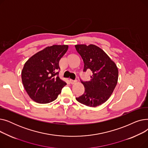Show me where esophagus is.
I'll use <instances>...</instances> for the list:
<instances>
[{
	"label": "esophagus",
	"instance_id": "obj_1",
	"mask_svg": "<svg viewBox=\"0 0 148 148\" xmlns=\"http://www.w3.org/2000/svg\"><path fill=\"white\" fill-rule=\"evenodd\" d=\"M69 82L71 83V84H74L76 82V81H74V80H72V79H69Z\"/></svg>",
	"mask_w": 148,
	"mask_h": 148
}]
</instances>
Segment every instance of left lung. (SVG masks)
Here are the masks:
<instances>
[{
	"label": "left lung",
	"instance_id": "left-lung-1",
	"mask_svg": "<svg viewBox=\"0 0 148 148\" xmlns=\"http://www.w3.org/2000/svg\"><path fill=\"white\" fill-rule=\"evenodd\" d=\"M75 47L83 60V71L90 69L92 73L90 81L81 82L84 86V92L76 99L88 107L101 105L110 98L117 84L118 67L110 57L95 45L77 44Z\"/></svg>",
	"mask_w": 148,
	"mask_h": 148
}]
</instances>
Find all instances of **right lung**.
<instances>
[{
  "mask_svg": "<svg viewBox=\"0 0 148 148\" xmlns=\"http://www.w3.org/2000/svg\"><path fill=\"white\" fill-rule=\"evenodd\" d=\"M68 45L47 47L30 57L21 71V80L29 97L35 102L47 104L55 100L66 83L58 76L59 62Z\"/></svg>",
  "mask_w": 148,
  "mask_h": 148,
  "instance_id": "right-lung-1",
  "label": "right lung"
}]
</instances>
